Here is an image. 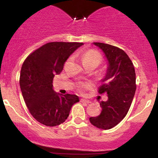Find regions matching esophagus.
Masks as SVG:
<instances>
[{"label": "esophagus", "instance_id": "esophagus-1", "mask_svg": "<svg viewBox=\"0 0 158 158\" xmlns=\"http://www.w3.org/2000/svg\"><path fill=\"white\" fill-rule=\"evenodd\" d=\"M81 102H82L84 103H87V104H90V103H91V101L89 100V99H81Z\"/></svg>", "mask_w": 158, "mask_h": 158}]
</instances>
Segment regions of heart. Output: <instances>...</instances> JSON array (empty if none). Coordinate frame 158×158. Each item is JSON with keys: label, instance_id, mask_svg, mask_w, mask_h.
Masks as SVG:
<instances>
[{"label": "heart", "instance_id": "1", "mask_svg": "<svg viewBox=\"0 0 158 158\" xmlns=\"http://www.w3.org/2000/svg\"><path fill=\"white\" fill-rule=\"evenodd\" d=\"M81 61L84 66H93L94 68H97L102 63V57L99 52L96 50H90L85 52L81 55ZM90 85L88 82H81L78 85L77 88L79 90L83 91V90L90 88Z\"/></svg>", "mask_w": 158, "mask_h": 158}]
</instances>
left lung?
<instances>
[{"label": "left lung", "mask_w": 158, "mask_h": 158, "mask_svg": "<svg viewBox=\"0 0 158 158\" xmlns=\"http://www.w3.org/2000/svg\"><path fill=\"white\" fill-rule=\"evenodd\" d=\"M94 44L102 50L108 60L106 74L98 90L108 94V100L100 102V114L89 119L93 126L107 130L120 123L129 110L136 90L135 70L122 49L100 42Z\"/></svg>", "instance_id": "obj_1"}]
</instances>
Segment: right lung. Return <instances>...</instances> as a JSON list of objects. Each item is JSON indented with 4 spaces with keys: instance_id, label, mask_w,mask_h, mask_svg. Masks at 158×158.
Returning <instances> with one entry per match:
<instances>
[{
    "instance_id": "right-lung-1",
    "label": "right lung",
    "mask_w": 158,
    "mask_h": 158,
    "mask_svg": "<svg viewBox=\"0 0 158 158\" xmlns=\"http://www.w3.org/2000/svg\"><path fill=\"white\" fill-rule=\"evenodd\" d=\"M84 44L50 42L30 54L20 73V87L30 114L38 122L56 126L66 120L72 106L79 101L73 94L54 91L52 80L62 71L69 56Z\"/></svg>"
}]
</instances>
